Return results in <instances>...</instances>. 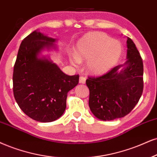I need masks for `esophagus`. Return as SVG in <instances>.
Segmentation results:
<instances>
[{
    "label": "esophagus",
    "mask_w": 157,
    "mask_h": 157,
    "mask_svg": "<svg viewBox=\"0 0 157 157\" xmlns=\"http://www.w3.org/2000/svg\"><path fill=\"white\" fill-rule=\"evenodd\" d=\"M85 82H86V78L84 76L79 77V83L80 84H85Z\"/></svg>",
    "instance_id": "esophagus-1"
}]
</instances>
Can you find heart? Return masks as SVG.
I'll return each instance as SVG.
<instances>
[{
	"instance_id": "obj_1",
	"label": "heart",
	"mask_w": 157,
	"mask_h": 157,
	"mask_svg": "<svg viewBox=\"0 0 157 157\" xmlns=\"http://www.w3.org/2000/svg\"><path fill=\"white\" fill-rule=\"evenodd\" d=\"M121 53V45L102 33L89 34L78 44L75 55L71 62L75 67L87 59L86 68L90 73L100 74L109 70L117 63Z\"/></svg>"
}]
</instances>
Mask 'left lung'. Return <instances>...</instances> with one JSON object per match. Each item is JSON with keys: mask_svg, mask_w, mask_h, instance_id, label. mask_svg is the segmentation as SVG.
Segmentation results:
<instances>
[{"mask_svg": "<svg viewBox=\"0 0 157 157\" xmlns=\"http://www.w3.org/2000/svg\"><path fill=\"white\" fill-rule=\"evenodd\" d=\"M127 60L99 77H88L89 105L102 121L125 117L140 100L144 90V64L132 39L127 40Z\"/></svg>", "mask_w": 157, "mask_h": 157, "instance_id": "left-lung-1", "label": "left lung"}]
</instances>
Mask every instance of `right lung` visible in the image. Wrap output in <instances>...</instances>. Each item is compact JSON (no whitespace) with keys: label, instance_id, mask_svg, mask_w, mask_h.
Wrapping results in <instances>:
<instances>
[{"label":"right lung","instance_id":"1","mask_svg":"<svg viewBox=\"0 0 157 157\" xmlns=\"http://www.w3.org/2000/svg\"><path fill=\"white\" fill-rule=\"evenodd\" d=\"M56 39L35 30L24 38L13 67V92L21 110L40 122L59 119L66 108L67 92L78 84V75L64 73L45 56L57 49Z\"/></svg>","mask_w":157,"mask_h":157}]
</instances>
